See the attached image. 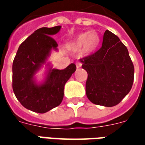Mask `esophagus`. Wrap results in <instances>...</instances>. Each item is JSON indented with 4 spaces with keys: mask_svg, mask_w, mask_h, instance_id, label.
Masks as SVG:
<instances>
[{
    "mask_svg": "<svg viewBox=\"0 0 145 145\" xmlns=\"http://www.w3.org/2000/svg\"><path fill=\"white\" fill-rule=\"evenodd\" d=\"M76 67H77V68H80V67H82V63L79 62V61L76 62Z\"/></svg>",
    "mask_w": 145,
    "mask_h": 145,
    "instance_id": "34e87169",
    "label": "esophagus"
}]
</instances>
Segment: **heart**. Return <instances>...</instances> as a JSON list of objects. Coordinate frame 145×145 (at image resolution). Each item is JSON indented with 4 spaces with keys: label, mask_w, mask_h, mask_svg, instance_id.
<instances>
[{
    "label": "heart",
    "mask_w": 145,
    "mask_h": 145,
    "mask_svg": "<svg viewBox=\"0 0 145 145\" xmlns=\"http://www.w3.org/2000/svg\"><path fill=\"white\" fill-rule=\"evenodd\" d=\"M100 38L98 33L94 31L82 33L79 35L74 41L71 42L69 48L72 51H79L82 50L85 54H90L97 48L99 44Z\"/></svg>",
    "instance_id": "b5f03b06"
}]
</instances>
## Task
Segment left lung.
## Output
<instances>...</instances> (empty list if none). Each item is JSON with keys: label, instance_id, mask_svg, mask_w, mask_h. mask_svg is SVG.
<instances>
[{"label": "left lung", "instance_id": "1", "mask_svg": "<svg viewBox=\"0 0 145 145\" xmlns=\"http://www.w3.org/2000/svg\"><path fill=\"white\" fill-rule=\"evenodd\" d=\"M80 61L88 73L86 95L92 103L114 106L131 91L134 64L127 48L109 30L104 33L102 47Z\"/></svg>", "mask_w": 145, "mask_h": 145}]
</instances>
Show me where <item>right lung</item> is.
<instances>
[{
  "mask_svg": "<svg viewBox=\"0 0 145 145\" xmlns=\"http://www.w3.org/2000/svg\"><path fill=\"white\" fill-rule=\"evenodd\" d=\"M61 26L41 28L20 45L12 65V88L17 99L25 108L45 113L58 106L63 98V88L76 71L71 63L63 70L50 69L44 84L37 85L33 76L45 63L51 49L58 46L51 36Z\"/></svg>",
  "mask_w": 145,
  "mask_h": 145,
  "instance_id": "obj_1",
  "label": "right lung"
}]
</instances>
